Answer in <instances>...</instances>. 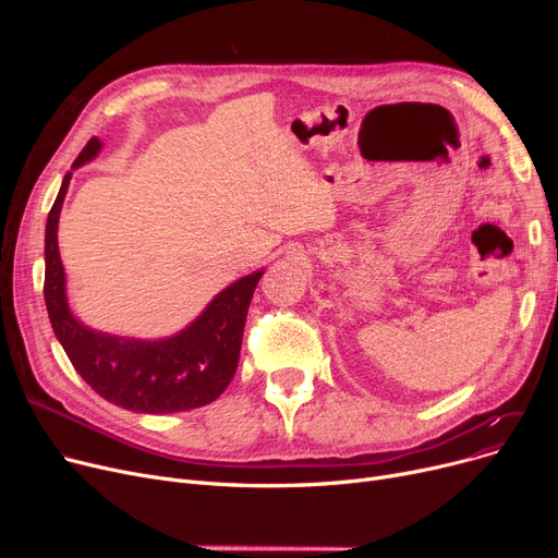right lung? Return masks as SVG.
Wrapping results in <instances>:
<instances>
[{"label":"right lung","mask_w":558,"mask_h":558,"mask_svg":"<svg viewBox=\"0 0 558 558\" xmlns=\"http://www.w3.org/2000/svg\"><path fill=\"white\" fill-rule=\"evenodd\" d=\"M104 144L93 137L72 169L95 160ZM72 181L51 205L45 228V305L56 339L76 373L108 402L137 414H175L217 400L238 371L253 291L264 269L253 271L203 307L181 332L162 339L108 335L85 326L68 301V278L58 253V219Z\"/></svg>","instance_id":"obj_1"}]
</instances>
